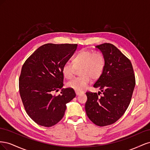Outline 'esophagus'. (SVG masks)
<instances>
[{"instance_id":"obj_1","label":"esophagus","mask_w":150,"mask_h":150,"mask_svg":"<svg viewBox=\"0 0 150 150\" xmlns=\"http://www.w3.org/2000/svg\"><path fill=\"white\" fill-rule=\"evenodd\" d=\"M76 94L77 96H79V95L83 94V92H79V91H76Z\"/></svg>"}]
</instances>
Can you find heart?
<instances>
[{
    "mask_svg": "<svg viewBox=\"0 0 150 150\" xmlns=\"http://www.w3.org/2000/svg\"><path fill=\"white\" fill-rule=\"evenodd\" d=\"M72 65L66 62L62 67V72L66 79L73 78L76 69H79V78L72 79L66 83L67 88L82 92L91 82V78L95 80L98 79L103 73L105 59L103 54L99 51L82 50L74 57Z\"/></svg>",
    "mask_w": 150,
    "mask_h": 150,
    "instance_id": "heart-1",
    "label": "heart"
}]
</instances>
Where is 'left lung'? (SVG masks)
<instances>
[{"label":"left lung","instance_id":"left-lung-1","mask_svg":"<svg viewBox=\"0 0 150 150\" xmlns=\"http://www.w3.org/2000/svg\"><path fill=\"white\" fill-rule=\"evenodd\" d=\"M96 47L103 54L105 66L93 86L103 95L98 98L99 93H86L85 110L93 123L104 126L115 123L124 115L132 97L135 76L129 59L114 45L104 43Z\"/></svg>","mask_w":150,"mask_h":150}]
</instances>
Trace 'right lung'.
<instances>
[{
	"label": "right lung",
	"instance_id": "1",
	"mask_svg": "<svg viewBox=\"0 0 150 150\" xmlns=\"http://www.w3.org/2000/svg\"><path fill=\"white\" fill-rule=\"evenodd\" d=\"M76 44H46L27 59L19 77V93L26 112L39 125L51 127L64 115L66 104L76 97L74 89L61 88L62 67L76 51ZM62 89L54 96V91Z\"/></svg>",
	"mask_w": 150,
	"mask_h": 150
}]
</instances>
